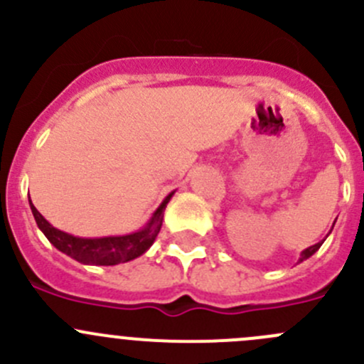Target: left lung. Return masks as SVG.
<instances>
[{"label":"left lung","mask_w":364,"mask_h":364,"mask_svg":"<svg viewBox=\"0 0 364 364\" xmlns=\"http://www.w3.org/2000/svg\"><path fill=\"white\" fill-rule=\"evenodd\" d=\"M322 243H324V240H322V241H318V243H317V245H314V247H310V248H306V250H303V252H301L299 262H303V260H306L308 257H311V255H314V253L317 252L318 248L322 247Z\"/></svg>","instance_id":"1"}]
</instances>
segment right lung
<instances>
[{
  "label": "right lung",
  "instance_id": "add662e5",
  "mask_svg": "<svg viewBox=\"0 0 364 364\" xmlns=\"http://www.w3.org/2000/svg\"><path fill=\"white\" fill-rule=\"evenodd\" d=\"M174 192L168 193L164 199V203L159 205L153 213L151 220L148 225L137 232L127 234V236H109V237H77L72 234L63 232L50 225L46 218L38 213V209L31 205V213L35 216V222L38 229L46 234L47 240L54 245L60 252L67 253L68 257L75 259L80 264H91V266H116V264L128 262L148 250L155 243L164 222V211L167 208V203Z\"/></svg>",
  "mask_w": 364,
  "mask_h": 364
}]
</instances>
